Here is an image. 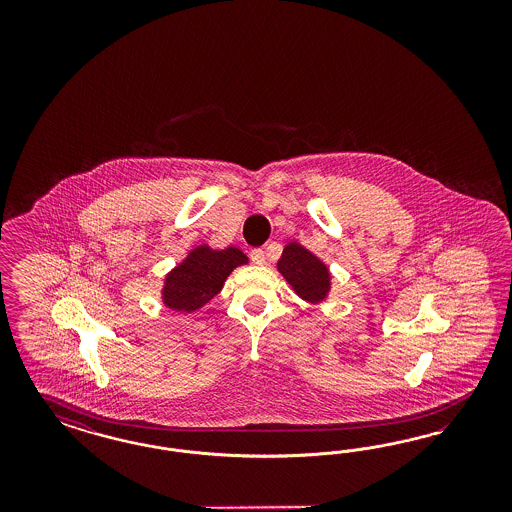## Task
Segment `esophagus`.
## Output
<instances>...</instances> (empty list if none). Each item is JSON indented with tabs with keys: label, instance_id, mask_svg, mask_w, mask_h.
<instances>
[{
	"label": "esophagus",
	"instance_id": "1",
	"mask_svg": "<svg viewBox=\"0 0 512 512\" xmlns=\"http://www.w3.org/2000/svg\"><path fill=\"white\" fill-rule=\"evenodd\" d=\"M249 257H251V261L255 264H264L266 263V255H264V251L261 248L251 249V253H249Z\"/></svg>",
	"mask_w": 512,
	"mask_h": 512
}]
</instances>
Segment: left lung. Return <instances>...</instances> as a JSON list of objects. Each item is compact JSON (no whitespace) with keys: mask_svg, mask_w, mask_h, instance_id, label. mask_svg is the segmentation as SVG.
<instances>
[{"mask_svg":"<svg viewBox=\"0 0 512 512\" xmlns=\"http://www.w3.org/2000/svg\"><path fill=\"white\" fill-rule=\"evenodd\" d=\"M279 274L295 289L296 295L311 304L323 302L330 293V272L321 259L298 242H289L278 261Z\"/></svg>","mask_w":512,"mask_h":512,"instance_id":"obj_1","label":"left lung"}]
</instances>
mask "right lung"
I'll return each mask as SVG.
<instances>
[{
    "instance_id": "1",
    "label": "right lung",
    "mask_w": 512,
    "mask_h": 512,
    "mask_svg": "<svg viewBox=\"0 0 512 512\" xmlns=\"http://www.w3.org/2000/svg\"><path fill=\"white\" fill-rule=\"evenodd\" d=\"M248 263L238 248L212 249L206 244L187 253L165 278L161 291L163 304L180 313H193L210 302L223 289L227 276L236 266Z\"/></svg>"
}]
</instances>
